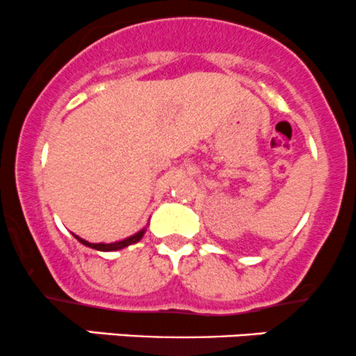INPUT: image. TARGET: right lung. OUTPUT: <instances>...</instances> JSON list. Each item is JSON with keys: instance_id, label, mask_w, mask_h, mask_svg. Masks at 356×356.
Here are the masks:
<instances>
[{"instance_id": "add662e5", "label": "right lung", "mask_w": 356, "mask_h": 356, "mask_svg": "<svg viewBox=\"0 0 356 356\" xmlns=\"http://www.w3.org/2000/svg\"><path fill=\"white\" fill-rule=\"evenodd\" d=\"M145 232H147V229L143 228V229H140L138 233H135L134 236H128V238H124V240H121V241H115V243H89V241L83 240V238H79L77 235H74V236H76L77 240L81 241V243L86 245V247H89V248L99 250V252H116V250H121V248L128 247V245H134V243H136V241L142 240V236L145 235Z\"/></svg>"}]
</instances>
